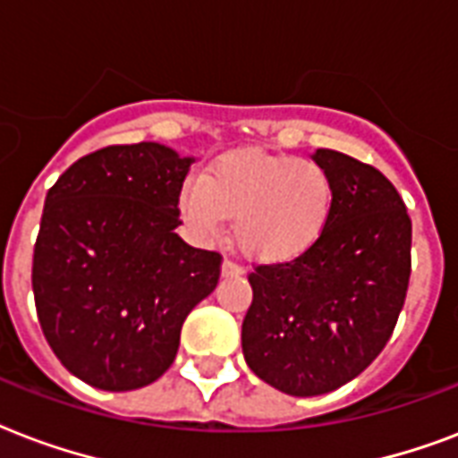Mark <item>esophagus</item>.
Wrapping results in <instances>:
<instances>
[{
  "instance_id": "obj_1",
  "label": "esophagus",
  "mask_w": 458,
  "mask_h": 458,
  "mask_svg": "<svg viewBox=\"0 0 458 458\" xmlns=\"http://www.w3.org/2000/svg\"><path fill=\"white\" fill-rule=\"evenodd\" d=\"M246 269H243V265H239V262L229 260V258H225V262H222V275L225 277H239V275H243Z\"/></svg>"
}]
</instances>
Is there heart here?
<instances>
[{
	"label": "heart",
	"mask_w": 458,
	"mask_h": 458,
	"mask_svg": "<svg viewBox=\"0 0 458 458\" xmlns=\"http://www.w3.org/2000/svg\"><path fill=\"white\" fill-rule=\"evenodd\" d=\"M179 210L200 241L222 239L225 217H233L243 253L284 262L318 243L335 210V183L313 159L236 150L183 183Z\"/></svg>",
	"instance_id": "obj_1"
}]
</instances>
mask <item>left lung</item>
Instances as JSON below:
<instances>
[{"label": "left lung", "mask_w": 458, "mask_h": 458, "mask_svg": "<svg viewBox=\"0 0 458 458\" xmlns=\"http://www.w3.org/2000/svg\"><path fill=\"white\" fill-rule=\"evenodd\" d=\"M335 183V210L315 246L248 275L241 327L248 368L292 396L335 392L380 356L411 277V219L392 181L344 152H313Z\"/></svg>", "instance_id": "8db88e82"}]
</instances>
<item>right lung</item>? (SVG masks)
<instances>
[{
	"instance_id": "right-lung-1",
	"label": "right lung",
	"mask_w": 458,
	"mask_h": 458,
	"mask_svg": "<svg viewBox=\"0 0 458 458\" xmlns=\"http://www.w3.org/2000/svg\"><path fill=\"white\" fill-rule=\"evenodd\" d=\"M196 159L159 143L85 155L47 191L33 253L38 320L78 380L129 392L166 373L222 255L174 232Z\"/></svg>"
}]
</instances>
